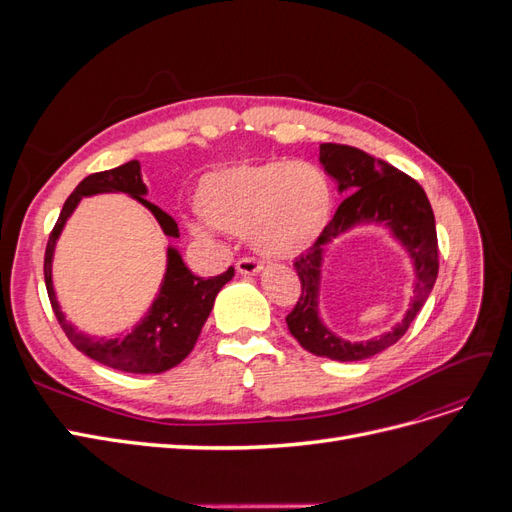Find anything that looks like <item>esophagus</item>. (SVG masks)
<instances>
[{"mask_svg": "<svg viewBox=\"0 0 512 512\" xmlns=\"http://www.w3.org/2000/svg\"><path fill=\"white\" fill-rule=\"evenodd\" d=\"M260 269H262L260 262L256 258H250V256L239 258V262H237V271L241 275H256Z\"/></svg>", "mask_w": 512, "mask_h": 512, "instance_id": "1", "label": "esophagus"}]
</instances>
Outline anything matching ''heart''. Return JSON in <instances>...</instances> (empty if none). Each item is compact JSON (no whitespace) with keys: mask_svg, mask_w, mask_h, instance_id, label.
<instances>
[{"mask_svg":"<svg viewBox=\"0 0 512 512\" xmlns=\"http://www.w3.org/2000/svg\"><path fill=\"white\" fill-rule=\"evenodd\" d=\"M333 209L329 177L314 164L271 160L220 170L203 179L198 211L230 235H250L267 258H292L312 247ZM205 237L203 226L194 228Z\"/></svg>","mask_w":512,"mask_h":512,"instance_id":"obj_1","label":"heart"}]
</instances>
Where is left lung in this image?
<instances>
[{
    "label": "left lung",
    "mask_w": 512,
    "mask_h": 512,
    "mask_svg": "<svg viewBox=\"0 0 512 512\" xmlns=\"http://www.w3.org/2000/svg\"><path fill=\"white\" fill-rule=\"evenodd\" d=\"M320 164L337 181V190L348 194V198L337 207L333 220L318 241L294 258L301 294L297 305L286 316V324L292 337L307 352L344 363L361 361L399 342L425 305L440 267L436 218L421 185L389 162L376 160L356 147L322 143ZM359 223H384L389 227L409 250L417 280L411 309L393 332L369 343L350 345L323 327L317 316V301L323 247L342 231Z\"/></svg>",
    "instance_id": "obj_1"
}]
</instances>
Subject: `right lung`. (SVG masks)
Masks as SVG:
<instances>
[{"instance_id":"1","label":"right lung","mask_w":512,"mask_h":512,"mask_svg":"<svg viewBox=\"0 0 512 512\" xmlns=\"http://www.w3.org/2000/svg\"><path fill=\"white\" fill-rule=\"evenodd\" d=\"M102 192H123L136 198L138 203L147 207L156 215L158 224L162 226L166 237H179L177 222L170 218L166 211L158 205L149 203L145 198L147 185L141 179V164L138 160L126 162L111 170H102L85 177L76 190L68 196L61 209L55 228L51 230L49 243H46L44 252V284L49 299L53 305V312L57 316L59 327L64 329L70 342L76 350L87 354L106 367H113L119 371H128V374H162V371L179 365L185 356H188L196 344V339L203 331V324L207 322L213 301L218 297L224 284H228L235 275V269L228 267L222 275H215L205 280V277H196L181 258L175 247H168V265L164 282L160 286L158 299L153 301L147 316L136 324L132 333L113 339H94L76 331L72 324L66 320L64 312L59 309L55 290H53V252L55 243L64 230L66 220L81 203V198L94 196Z\"/></svg>"}]
</instances>
